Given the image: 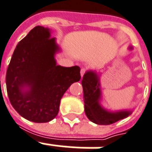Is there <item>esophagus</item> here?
<instances>
[{
	"label": "esophagus",
	"instance_id": "obj_1",
	"mask_svg": "<svg viewBox=\"0 0 152 152\" xmlns=\"http://www.w3.org/2000/svg\"><path fill=\"white\" fill-rule=\"evenodd\" d=\"M85 72H86V69L85 68H81L80 70V75L81 76H83L85 74Z\"/></svg>",
	"mask_w": 152,
	"mask_h": 152
}]
</instances>
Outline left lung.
Returning a JSON list of instances; mask_svg holds the SVG:
<instances>
[{
  "instance_id": "8db88e82",
  "label": "left lung",
  "mask_w": 152,
  "mask_h": 152,
  "mask_svg": "<svg viewBox=\"0 0 152 152\" xmlns=\"http://www.w3.org/2000/svg\"><path fill=\"white\" fill-rule=\"evenodd\" d=\"M84 91V111L87 117L91 122L99 125H108L127 117L131 111L110 112L99 105L100 89L99 76L94 72L88 71L84 75L82 80Z\"/></svg>"
}]
</instances>
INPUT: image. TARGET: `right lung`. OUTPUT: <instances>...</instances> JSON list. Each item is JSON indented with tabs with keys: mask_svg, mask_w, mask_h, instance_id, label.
Instances as JSON below:
<instances>
[{
	"mask_svg": "<svg viewBox=\"0 0 152 152\" xmlns=\"http://www.w3.org/2000/svg\"><path fill=\"white\" fill-rule=\"evenodd\" d=\"M59 50L47 28L36 26L15 48L6 72L9 101L22 117L49 122L57 115L61 99L72 84L80 80L78 66L56 65ZM29 90L25 91L23 88Z\"/></svg>",
	"mask_w": 152,
	"mask_h": 152,
	"instance_id": "obj_1",
	"label": "right lung"
}]
</instances>
